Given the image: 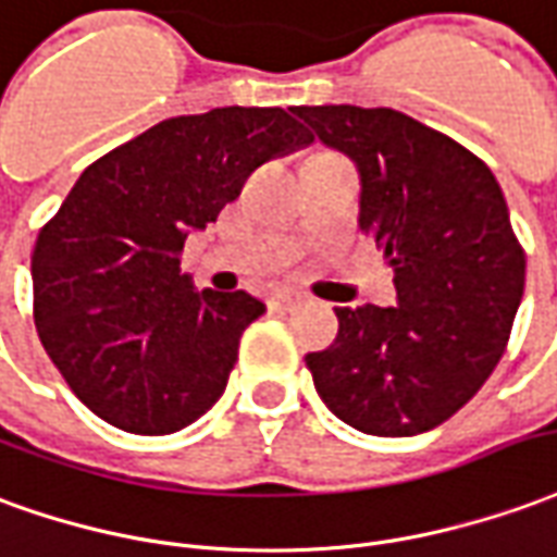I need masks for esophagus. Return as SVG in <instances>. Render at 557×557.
<instances>
[{"label": "esophagus", "instance_id": "esophagus-1", "mask_svg": "<svg viewBox=\"0 0 557 557\" xmlns=\"http://www.w3.org/2000/svg\"><path fill=\"white\" fill-rule=\"evenodd\" d=\"M270 309L272 311L297 309V297H290V294H275V297L270 299Z\"/></svg>", "mask_w": 557, "mask_h": 557}]
</instances>
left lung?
<instances>
[{
	"label": "left lung",
	"mask_w": 557,
	"mask_h": 557,
	"mask_svg": "<svg viewBox=\"0 0 557 557\" xmlns=\"http://www.w3.org/2000/svg\"><path fill=\"white\" fill-rule=\"evenodd\" d=\"M360 173V227L396 272V306L335 309L309 354L323 405L357 432L435 429L486 384L524 290V251L495 173L447 134L389 108H294Z\"/></svg>",
	"instance_id": "8db88e82"
}]
</instances>
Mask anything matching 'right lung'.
Returning <instances> with one entry per match:
<instances>
[{
  "label": "right lung",
  "instance_id": "1",
  "mask_svg": "<svg viewBox=\"0 0 557 557\" xmlns=\"http://www.w3.org/2000/svg\"><path fill=\"white\" fill-rule=\"evenodd\" d=\"M311 134L282 108L173 116L89 164L33 251L35 326L65 384L104 423L171 435L222 398L267 306L180 272L185 236L219 219L263 161Z\"/></svg>",
  "mask_w": 557,
  "mask_h": 557
}]
</instances>
